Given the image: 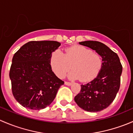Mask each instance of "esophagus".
Listing matches in <instances>:
<instances>
[{"instance_id":"esophagus-1","label":"esophagus","mask_w":133,"mask_h":133,"mask_svg":"<svg viewBox=\"0 0 133 133\" xmlns=\"http://www.w3.org/2000/svg\"><path fill=\"white\" fill-rule=\"evenodd\" d=\"M65 84L67 85H71L72 84V83L69 82H65Z\"/></svg>"}]
</instances>
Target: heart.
Returning a JSON list of instances; mask_svg holds the SVG:
<instances>
[{
	"mask_svg": "<svg viewBox=\"0 0 133 133\" xmlns=\"http://www.w3.org/2000/svg\"><path fill=\"white\" fill-rule=\"evenodd\" d=\"M50 64L53 72L59 78L65 76L67 72L71 79L88 82L97 76L102 67V58L98 53L82 45H74L65 49L64 53L59 49L52 53Z\"/></svg>",
	"mask_w": 133,
	"mask_h": 133,
	"instance_id": "1",
	"label": "heart"
}]
</instances>
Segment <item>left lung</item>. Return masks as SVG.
I'll use <instances>...</instances> for the list:
<instances>
[{
	"instance_id": "1",
	"label": "left lung",
	"mask_w": 133,
	"mask_h": 133,
	"mask_svg": "<svg viewBox=\"0 0 133 133\" xmlns=\"http://www.w3.org/2000/svg\"><path fill=\"white\" fill-rule=\"evenodd\" d=\"M81 45L95 50L102 57V67L90 82L81 85L75 97L77 105L88 112H98L107 108L115 100L120 89L122 65L118 56L107 45L98 41H84Z\"/></svg>"
}]
</instances>
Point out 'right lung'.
Returning a JSON list of instances; mask_svg holds the SVG:
<instances>
[{
	"label": "right lung",
	"mask_w": 133,
	"mask_h": 133,
	"mask_svg": "<svg viewBox=\"0 0 133 133\" xmlns=\"http://www.w3.org/2000/svg\"><path fill=\"white\" fill-rule=\"evenodd\" d=\"M60 45L57 41H31L15 53L9 70L12 92L24 108H45L64 84L55 75L50 64L52 53Z\"/></svg>",
	"instance_id": "obj_1"
}]
</instances>
